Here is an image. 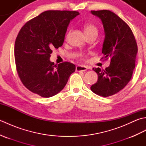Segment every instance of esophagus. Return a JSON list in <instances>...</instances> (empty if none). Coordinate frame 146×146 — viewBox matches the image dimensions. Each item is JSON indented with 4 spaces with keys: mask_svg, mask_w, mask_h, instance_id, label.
Listing matches in <instances>:
<instances>
[{
    "mask_svg": "<svg viewBox=\"0 0 146 146\" xmlns=\"http://www.w3.org/2000/svg\"><path fill=\"white\" fill-rule=\"evenodd\" d=\"M88 69V68L85 66H81V65H78L76 67V71H85Z\"/></svg>",
    "mask_w": 146,
    "mask_h": 146,
    "instance_id": "obj_1",
    "label": "esophagus"
}]
</instances>
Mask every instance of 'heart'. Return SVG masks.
<instances>
[{
  "label": "heart",
  "instance_id": "obj_1",
  "mask_svg": "<svg viewBox=\"0 0 146 146\" xmlns=\"http://www.w3.org/2000/svg\"><path fill=\"white\" fill-rule=\"evenodd\" d=\"M84 31L86 35H88L90 33H98L97 27L95 24L92 23H85L84 24Z\"/></svg>",
  "mask_w": 146,
  "mask_h": 146
}]
</instances>
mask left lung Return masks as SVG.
<instances>
[{"mask_svg":"<svg viewBox=\"0 0 146 146\" xmlns=\"http://www.w3.org/2000/svg\"><path fill=\"white\" fill-rule=\"evenodd\" d=\"M102 20L105 37L102 48L105 60L110 59V66L105 70L93 68L98 81L91 90L99 96L110 97L125 87L131 80L135 66L137 45L134 34L125 22L108 10L92 11Z\"/></svg>","mask_w":146,"mask_h":146,"instance_id":"1","label":"left lung"}]
</instances>
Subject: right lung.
I'll return each mask as SVG.
<instances>
[{
  "label": "right lung",
  "instance_id": "right-lung-1",
  "mask_svg": "<svg viewBox=\"0 0 146 146\" xmlns=\"http://www.w3.org/2000/svg\"><path fill=\"white\" fill-rule=\"evenodd\" d=\"M77 11H48L27 21L15 39L16 70L26 88L42 97L56 95L63 89L75 65L49 60L52 49L63 45L67 27L79 15Z\"/></svg>",
  "mask_w": 146,
  "mask_h": 146
}]
</instances>
